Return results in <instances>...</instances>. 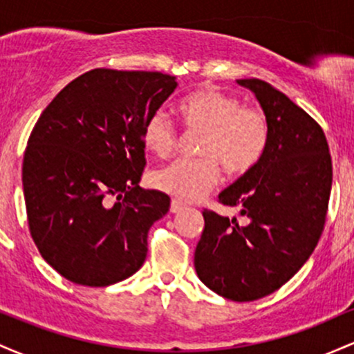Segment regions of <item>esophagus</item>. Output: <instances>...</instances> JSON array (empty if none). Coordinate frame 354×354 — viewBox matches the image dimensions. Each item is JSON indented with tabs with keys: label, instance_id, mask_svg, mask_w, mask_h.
<instances>
[{
	"label": "esophagus",
	"instance_id": "1",
	"mask_svg": "<svg viewBox=\"0 0 354 354\" xmlns=\"http://www.w3.org/2000/svg\"><path fill=\"white\" fill-rule=\"evenodd\" d=\"M185 208V205H183L181 201H178V200H173L171 201V206H169V211H171V213H180V211Z\"/></svg>",
	"mask_w": 354,
	"mask_h": 354
}]
</instances>
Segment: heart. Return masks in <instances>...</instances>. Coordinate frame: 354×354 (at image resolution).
<instances>
[{
  "label": "heart",
  "mask_w": 354,
  "mask_h": 354,
  "mask_svg": "<svg viewBox=\"0 0 354 354\" xmlns=\"http://www.w3.org/2000/svg\"><path fill=\"white\" fill-rule=\"evenodd\" d=\"M186 128L201 131L200 158H183L154 173L158 189L181 201L205 196L219 180V163L239 176L254 168L270 143V123L261 109L243 106L236 96L206 88L191 93L180 103ZM143 145L160 158L169 156L178 145V131L165 111H154L143 126Z\"/></svg>",
  "instance_id": "obj_1"
}]
</instances>
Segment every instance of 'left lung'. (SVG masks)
I'll use <instances>...</instances> for the list:
<instances>
[{"mask_svg": "<svg viewBox=\"0 0 354 354\" xmlns=\"http://www.w3.org/2000/svg\"><path fill=\"white\" fill-rule=\"evenodd\" d=\"M254 93L270 123V143L251 171L221 191L236 218L205 209L194 270L211 291L233 301L274 293L308 261L326 221L333 165L326 136L304 109L266 81L238 80Z\"/></svg>", "mask_w": 354, "mask_h": 354, "instance_id": "1", "label": "left lung"}]
</instances>
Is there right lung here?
Segmentation results:
<instances>
[{"instance_id": "add662e5", "label": "right lung", "mask_w": 354, "mask_h": 354, "mask_svg": "<svg viewBox=\"0 0 354 354\" xmlns=\"http://www.w3.org/2000/svg\"><path fill=\"white\" fill-rule=\"evenodd\" d=\"M178 86L158 71L96 68L73 80L36 121L23 158L28 225L44 261L83 286L143 266L148 231L169 196L140 188L143 126Z\"/></svg>"}]
</instances>
